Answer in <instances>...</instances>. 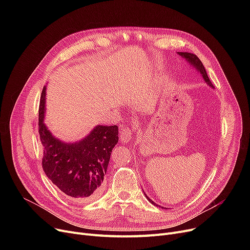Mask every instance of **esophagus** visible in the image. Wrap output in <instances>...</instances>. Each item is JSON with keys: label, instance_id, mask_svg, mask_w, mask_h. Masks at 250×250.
Segmentation results:
<instances>
[{"label": "esophagus", "instance_id": "1", "mask_svg": "<svg viewBox=\"0 0 250 250\" xmlns=\"http://www.w3.org/2000/svg\"><path fill=\"white\" fill-rule=\"evenodd\" d=\"M132 139V130L128 127H122L120 129V140L122 143H127Z\"/></svg>", "mask_w": 250, "mask_h": 250}]
</instances>
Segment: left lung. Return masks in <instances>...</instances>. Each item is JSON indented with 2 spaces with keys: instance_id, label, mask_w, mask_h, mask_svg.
Listing matches in <instances>:
<instances>
[{
  "instance_id": "left-lung-1",
  "label": "left lung",
  "mask_w": 250,
  "mask_h": 250,
  "mask_svg": "<svg viewBox=\"0 0 250 250\" xmlns=\"http://www.w3.org/2000/svg\"><path fill=\"white\" fill-rule=\"evenodd\" d=\"M177 54H178L179 56H181L182 58H185L191 65H193V67L201 73V75L203 76V78H204V80L206 81V83H207L208 85H209V86L214 88V86H213L211 80H209L208 77V74H207V72H206V69H205V67H204L203 62H201V60H200L198 57H196V56L193 55V54H190V52H177ZM145 195H146L147 200H148L151 204L156 205L152 200H150V199L148 198L146 193H145ZM156 206H157V207H161V206H158V205H156ZM162 208H163V207H162Z\"/></svg>"
}]
</instances>
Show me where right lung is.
Masks as SVG:
<instances>
[{
	"mask_svg": "<svg viewBox=\"0 0 250 250\" xmlns=\"http://www.w3.org/2000/svg\"><path fill=\"white\" fill-rule=\"evenodd\" d=\"M45 89H42L38 110L44 172L61 191L71 198L79 201L94 198L101 190L111 151L118 142V126L97 125L77 143H63L56 139L43 123Z\"/></svg>",
	"mask_w": 250,
	"mask_h": 250,
	"instance_id": "add662e5",
	"label": "right lung"
}]
</instances>
